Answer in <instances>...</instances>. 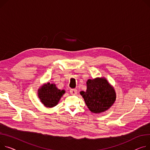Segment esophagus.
<instances>
[{
  "mask_svg": "<svg viewBox=\"0 0 150 150\" xmlns=\"http://www.w3.org/2000/svg\"><path fill=\"white\" fill-rule=\"evenodd\" d=\"M76 93H77V91L75 88H71V90H70V93H71V95H75L76 94Z\"/></svg>",
  "mask_w": 150,
  "mask_h": 150,
  "instance_id": "34e87169",
  "label": "esophagus"
}]
</instances>
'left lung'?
Segmentation results:
<instances>
[{
    "mask_svg": "<svg viewBox=\"0 0 150 150\" xmlns=\"http://www.w3.org/2000/svg\"><path fill=\"white\" fill-rule=\"evenodd\" d=\"M80 94L84 98L88 109L95 113L107 110L116 99L114 88L104 78L88 79L86 92L81 91Z\"/></svg>",
    "mask_w": 150,
    "mask_h": 150,
    "instance_id": "obj_1",
    "label": "left lung"
}]
</instances>
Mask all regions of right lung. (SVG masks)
Instances as JSON below:
<instances>
[{
    "label": "right lung",
    "mask_w": 150,
    "mask_h": 150,
    "mask_svg": "<svg viewBox=\"0 0 150 150\" xmlns=\"http://www.w3.org/2000/svg\"><path fill=\"white\" fill-rule=\"evenodd\" d=\"M64 91L58 89L54 84L47 83L43 86L38 91V96L42 103L47 107L55 106L61 97L64 93Z\"/></svg>",
    "instance_id": "1"
}]
</instances>
